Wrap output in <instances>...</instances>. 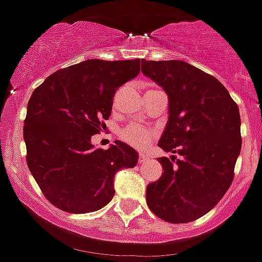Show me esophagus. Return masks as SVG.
Returning a JSON list of instances; mask_svg holds the SVG:
<instances>
[{"instance_id": "obj_1", "label": "esophagus", "mask_w": 262, "mask_h": 262, "mask_svg": "<svg viewBox=\"0 0 262 262\" xmlns=\"http://www.w3.org/2000/svg\"><path fill=\"white\" fill-rule=\"evenodd\" d=\"M149 159V157H147L146 154H145V152H140V155H139V163H144L145 160H147Z\"/></svg>"}]
</instances>
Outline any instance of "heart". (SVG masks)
<instances>
[{
    "label": "heart",
    "instance_id": "obj_1",
    "mask_svg": "<svg viewBox=\"0 0 262 262\" xmlns=\"http://www.w3.org/2000/svg\"><path fill=\"white\" fill-rule=\"evenodd\" d=\"M121 137L128 145L136 147V149H145L151 142L152 134L151 131L137 125V123H131L127 127L123 128V131L121 132Z\"/></svg>",
    "mask_w": 262,
    "mask_h": 262
}]
</instances>
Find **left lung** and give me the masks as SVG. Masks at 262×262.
<instances>
[{
    "mask_svg": "<svg viewBox=\"0 0 262 262\" xmlns=\"http://www.w3.org/2000/svg\"><path fill=\"white\" fill-rule=\"evenodd\" d=\"M141 72L168 95V122L158 146L160 178L146 187L150 210L165 222L190 223L222 200L239 157L241 116L224 85L185 61H141Z\"/></svg>",
    "mask_w": 262,
    "mask_h": 262,
    "instance_id": "1",
    "label": "left lung"
}]
</instances>
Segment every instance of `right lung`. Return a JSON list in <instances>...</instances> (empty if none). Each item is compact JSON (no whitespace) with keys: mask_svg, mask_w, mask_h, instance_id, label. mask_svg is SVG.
<instances>
[{"mask_svg":"<svg viewBox=\"0 0 262 262\" xmlns=\"http://www.w3.org/2000/svg\"><path fill=\"white\" fill-rule=\"evenodd\" d=\"M140 72V59H86L58 70L33 92L24 121L27 163L52 205L71 214L104 208L115 196V176L134 168L139 154L116 140L97 149L118 88Z\"/></svg>","mask_w":262,"mask_h":262,"instance_id":"1","label":"right lung"}]
</instances>
